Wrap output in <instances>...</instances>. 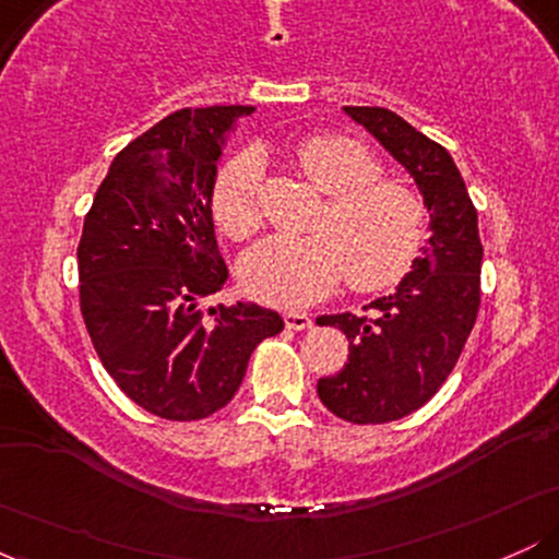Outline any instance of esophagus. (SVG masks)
Instances as JSON below:
<instances>
[{
    "label": "esophagus",
    "mask_w": 559,
    "mask_h": 559,
    "mask_svg": "<svg viewBox=\"0 0 559 559\" xmlns=\"http://www.w3.org/2000/svg\"><path fill=\"white\" fill-rule=\"evenodd\" d=\"M284 323L288 331H307L312 329V318L305 316V312H286Z\"/></svg>",
    "instance_id": "1"
}]
</instances>
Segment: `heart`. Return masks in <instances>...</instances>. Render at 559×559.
<instances>
[{
    "label": "heart",
    "instance_id": "b5f03b06",
    "mask_svg": "<svg viewBox=\"0 0 559 559\" xmlns=\"http://www.w3.org/2000/svg\"><path fill=\"white\" fill-rule=\"evenodd\" d=\"M301 173L329 202L310 239H265L241 262L249 297L275 307L318 301L338 281L357 292H383L415 267L428 239V210L420 194L383 168L368 146L349 136L320 133L297 144ZM213 217L234 241L262 228L260 165L252 155L234 157L217 176Z\"/></svg>",
    "mask_w": 559,
    "mask_h": 559
}]
</instances>
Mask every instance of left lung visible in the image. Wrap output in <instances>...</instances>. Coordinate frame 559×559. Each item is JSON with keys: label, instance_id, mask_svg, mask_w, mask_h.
<instances>
[{"label": "left lung", "instance_id": "left-lung-1", "mask_svg": "<svg viewBox=\"0 0 559 559\" xmlns=\"http://www.w3.org/2000/svg\"><path fill=\"white\" fill-rule=\"evenodd\" d=\"M400 159L431 213V239L394 294L370 316H323L349 342V360L320 378L318 396L357 426L400 420L426 404L457 365L480 307L478 215L449 152L383 107H344Z\"/></svg>", "mask_w": 559, "mask_h": 559}]
</instances>
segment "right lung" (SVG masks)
<instances>
[{"instance_id": "obj_1", "label": "right lung", "mask_w": 559, "mask_h": 559, "mask_svg": "<svg viewBox=\"0 0 559 559\" xmlns=\"http://www.w3.org/2000/svg\"><path fill=\"white\" fill-rule=\"evenodd\" d=\"M249 112L186 107L159 120L112 159L83 221V323L118 389L157 418L226 407L258 344L284 331L254 301L207 307L228 281L213 223L221 136Z\"/></svg>"}]
</instances>
